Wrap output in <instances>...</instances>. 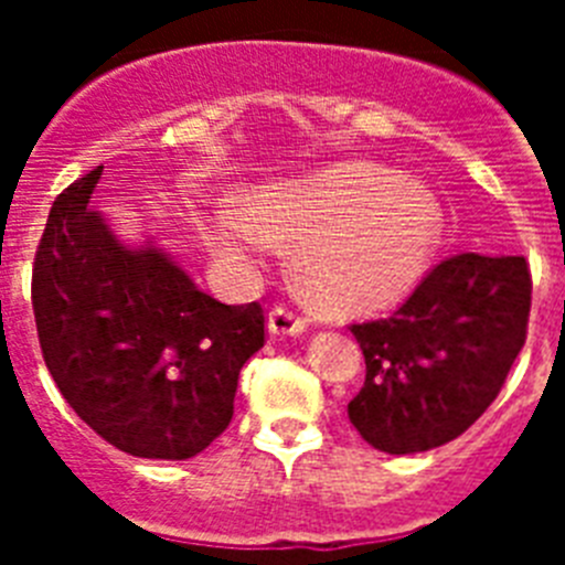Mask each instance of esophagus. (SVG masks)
I'll return each instance as SVG.
<instances>
[{
	"label": "esophagus",
	"instance_id": "34e87169",
	"mask_svg": "<svg viewBox=\"0 0 565 565\" xmlns=\"http://www.w3.org/2000/svg\"><path fill=\"white\" fill-rule=\"evenodd\" d=\"M306 319L297 317L288 308H274L268 313V333H274V337H299V333L306 331Z\"/></svg>",
	"mask_w": 565,
	"mask_h": 565
}]
</instances>
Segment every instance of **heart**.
<instances>
[{
	"mask_svg": "<svg viewBox=\"0 0 565 565\" xmlns=\"http://www.w3.org/2000/svg\"><path fill=\"white\" fill-rule=\"evenodd\" d=\"M203 237L228 268H248L268 239L297 243L294 277L317 311L364 317L396 306L430 271L444 234L436 194L367 161H337L259 183L243 209L221 206Z\"/></svg>",
	"mask_w": 565,
	"mask_h": 565,
	"instance_id": "b5f03b06",
	"label": "heart"
}]
</instances>
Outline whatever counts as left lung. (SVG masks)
<instances>
[{
  "instance_id": "obj_1",
  "label": "left lung",
  "mask_w": 565,
  "mask_h": 565,
  "mask_svg": "<svg viewBox=\"0 0 565 565\" xmlns=\"http://www.w3.org/2000/svg\"><path fill=\"white\" fill-rule=\"evenodd\" d=\"M529 306L526 259L467 252L438 263L393 317L351 326L367 367L348 404L359 436L391 456L461 436L501 393Z\"/></svg>"
}]
</instances>
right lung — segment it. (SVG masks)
Masks as SVG:
<instances>
[{
    "mask_svg": "<svg viewBox=\"0 0 565 565\" xmlns=\"http://www.w3.org/2000/svg\"><path fill=\"white\" fill-rule=\"evenodd\" d=\"M104 167L64 189L33 263V313L50 376L104 441L186 461L234 416L243 364L266 342L257 302L194 286L152 237L127 243L89 209Z\"/></svg>",
    "mask_w": 565,
    "mask_h": 565,
    "instance_id": "add662e5",
    "label": "right lung"
}]
</instances>
